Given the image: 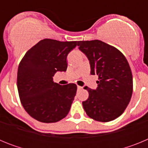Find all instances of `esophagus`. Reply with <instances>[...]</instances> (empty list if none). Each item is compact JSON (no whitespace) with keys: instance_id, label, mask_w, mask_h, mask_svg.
<instances>
[{"instance_id":"obj_1","label":"esophagus","mask_w":148,"mask_h":148,"mask_svg":"<svg viewBox=\"0 0 148 148\" xmlns=\"http://www.w3.org/2000/svg\"><path fill=\"white\" fill-rule=\"evenodd\" d=\"M78 87V90H82V89L83 88V87H81V86H78V87Z\"/></svg>"}]
</instances>
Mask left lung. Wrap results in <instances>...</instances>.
I'll return each mask as SVG.
<instances>
[{"mask_svg": "<svg viewBox=\"0 0 148 148\" xmlns=\"http://www.w3.org/2000/svg\"><path fill=\"white\" fill-rule=\"evenodd\" d=\"M78 46L90 61L91 75L99 77L95 90L84 87L89 97L82 102L84 109L95 121H113L122 114L131 99L130 65L118 49L101 40H80Z\"/></svg>", "mask_w": 148, "mask_h": 148, "instance_id": "left-lung-1", "label": "left lung"}]
</instances>
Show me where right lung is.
Here are the masks:
<instances>
[{
    "label": "right lung",
    "mask_w": 148,
    "mask_h": 148,
    "mask_svg": "<svg viewBox=\"0 0 148 148\" xmlns=\"http://www.w3.org/2000/svg\"><path fill=\"white\" fill-rule=\"evenodd\" d=\"M77 41L46 38L29 49L21 61L17 86L21 102L28 114L40 122L53 123L70 112L77 86L53 82L56 72H65L66 57Z\"/></svg>",
    "instance_id": "add662e5"
}]
</instances>
